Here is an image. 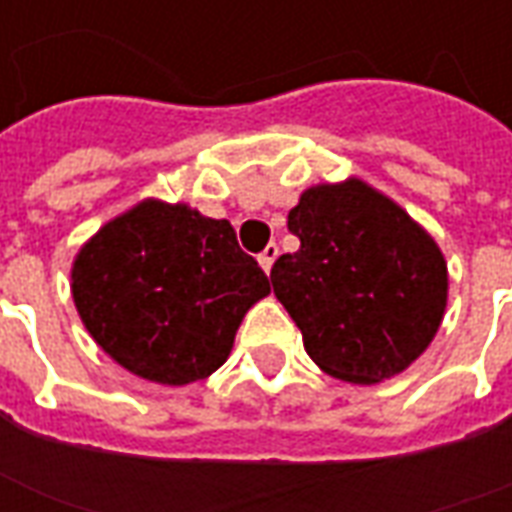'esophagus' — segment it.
<instances>
[{"instance_id":"34e87169","label":"esophagus","mask_w":512,"mask_h":512,"mask_svg":"<svg viewBox=\"0 0 512 512\" xmlns=\"http://www.w3.org/2000/svg\"><path fill=\"white\" fill-rule=\"evenodd\" d=\"M277 255H279V246L277 244H268L266 249H263V252H260V255H257V263H260V268H263V271H271V266H274V260H277Z\"/></svg>"}]
</instances>
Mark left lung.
Instances as JSON below:
<instances>
[{
    "mask_svg": "<svg viewBox=\"0 0 512 512\" xmlns=\"http://www.w3.org/2000/svg\"><path fill=\"white\" fill-rule=\"evenodd\" d=\"M301 241L271 268L323 373L351 384L397 376L439 332L447 263L400 205L362 180L312 186L288 213Z\"/></svg>",
    "mask_w": 512,
    "mask_h": 512,
    "instance_id": "8db88e82",
    "label": "left lung"
}]
</instances>
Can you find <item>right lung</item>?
<instances>
[{
    "instance_id": "1",
    "label": "right lung",
    "mask_w": 512,
    "mask_h": 512,
    "mask_svg": "<svg viewBox=\"0 0 512 512\" xmlns=\"http://www.w3.org/2000/svg\"><path fill=\"white\" fill-rule=\"evenodd\" d=\"M71 279L95 343L134 376L169 386L219 370L246 310L271 293L227 219L158 200L104 224Z\"/></svg>"
}]
</instances>
